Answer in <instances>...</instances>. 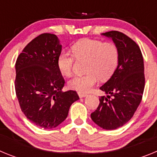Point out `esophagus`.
Here are the masks:
<instances>
[{
  "label": "esophagus",
  "instance_id": "1",
  "mask_svg": "<svg viewBox=\"0 0 157 157\" xmlns=\"http://www.w3.org/2000/svg\"><path fill=\"white\" fill-rule=\"evenodd\" d=\"M78 96H79V98H85V97H86L87 96V94H84V93H80L78 92Z\"/></svg>",
  "mask_w": 157,
  "mask_h": 157
}]
</instances>
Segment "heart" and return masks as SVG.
<instances>
[{"instance_id":"heart-1","label":"heart","mask_w":157,"mask_h":157,"mask_svg":"<svg viewBox=\"0 0 157 157\" xmlns=\"http://www.w3.org/2000/svg\"><path fill=\"white\" fill-rule=\"evenodd\" d=\"M71 51L72 54L62 51L58 56L56 63L59 72L63 75L69 76L72 73L75 59L78 61L86 60V74L75 76L68 82L69 88L80 93L90 90L98 78L109 79L119 63V50L112 42L85 38L74 44Z\"/></svg>"}]
</instances>
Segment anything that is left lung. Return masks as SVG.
<instances>
[{
	"label": "left lung",
	"mask_w": 157,
	"mask_h": 157,
	"mask_svg": "<svg viewBox=\"0 0 157 157\" xmlns=\"http://www.w3.org/2000/svg\"><path fill=\"white\" fill-rule=\"evenodd\" d=\"M117 46V68L101 90L107 94L99 98L98 109L91 113L93 121L105 130L123 127L133 117L142 99L145 88L143 56L138 44L122 32L103 33Z\"/></svg>",
	"instance_id": "8db88e82"
}]
</instances>
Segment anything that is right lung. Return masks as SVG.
Masks as SVG:
<instances>
[{"mask_svg": "<svg viewBox=\"0 0 157 157\" xmlns=\"http://www.w3.org/2000/svg\"><path fill=\"white\" fill-rule=\"evenodd\" d=\"M61 49L55 34L44 33L29 42L16 59L15 89L20 109L44 129L64 121L71 105L79 99L76 91H62L65 81L56 63Z\"/></svg>", "mask_w": 157, "mask_h": 157, "instance_id": "obj_1", "label": "right lung"}]
</instances>
